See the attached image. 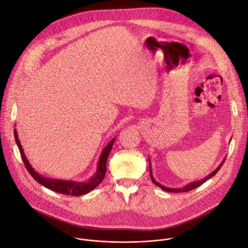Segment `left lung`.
<instances>
[{"label": "left lung", "instance_id": "obj_1", "mask_svg": "<svg viewBox=\"0 0 248 248\" xmlns=\"http://www.w3.org/2000/svg\"><path fill=\"white\" fill-rule=\"evenodd\" d=\"M224 161L225 160H223L222 161V163L220 164V166L211 173V174H209L207 177H205L204 179H202V180H201V181H197V182H194V183H191V184H189V185H187V186H185L183 189H171V188H168V187H164V186H162V185H160V184H158L155 179H154V177H153V175H152V171H151V163H150V176H151V179H152V182L154 183V184H155L156 186H158L161 190H163V191H167V192H171V193H180V192H189V191H192L193 189H196L197 187H199V186H201L202 184H203L205 181H207L209 178H211V177H213L218 171H219V170L222 168V166H223V163H224ZM149 162H150V160H149Z\"/></svg>", "mask_w": 248, "mask_h": 248}]
</instances>
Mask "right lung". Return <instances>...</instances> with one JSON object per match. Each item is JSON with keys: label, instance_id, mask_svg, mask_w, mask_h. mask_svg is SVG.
Returning <instances> with one entry per match:
<instances>
[{"label": "right lung", "instance_id": "obj_1", "mask_svg": "<svg viewBox=\"0 0 248 248\" xmlns=\"http://www.w3.org/2000/svg\"><path fill=\"white\" fill-rule=\"evenodd\" d=\"M15 138L16 141V144L18 146L22 160L25 164V167L27 169V170L29 171V173L32 175V177L40 184H42L44 187L54 191L56 193L62 194V195H67V196H81L85 195L87 193H90L91 191H93L94 188H96L104 179L106 171H107V168H106V163H107V159L109 156V154L111 152V149L113 147L114 141L115 139H113L103 150L100 158H99V162H98V168H97V171L95 173V175L88 182H73V181H62V180H55V179H49L46 177H43L40 174H38L33 168L31 167V164L29 163V161L27 160L23 149L21 147L20 141L18 139L17 136V132L15 129Z\"/></svg>", "mask_w": 248, "mask_h": 248}]
</instances>
